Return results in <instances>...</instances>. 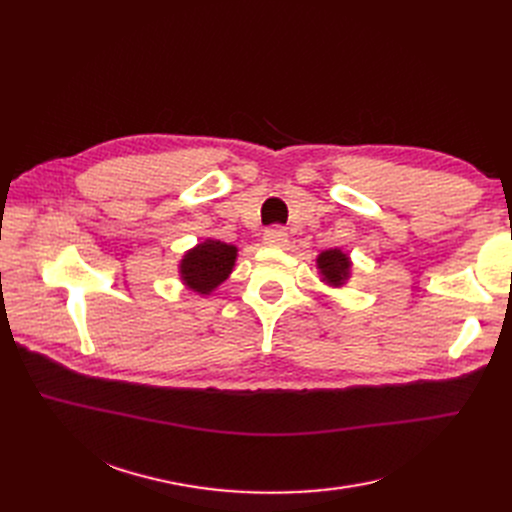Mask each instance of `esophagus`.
I'll use <instances>...</instances> for the list:
<instances>
[{
	"mask_svg": "<svg viewBox=\"0 0 512 512\" xmlns=\"http://www.w3.org/2000/svg\"><path fill=\"white\" fill-rule=\"evenodd\" d=\"M264 246L266 248H285L287 246V233L281 227H273L264 233Z\"/></svg>",
	"mask_w": 512,
	"mask_h": 512,
	"instance_id": "1",
	"label": "esophagus"
}]
</instances>
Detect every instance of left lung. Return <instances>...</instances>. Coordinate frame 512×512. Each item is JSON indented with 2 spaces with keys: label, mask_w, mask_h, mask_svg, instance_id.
I'll list each match as a JSON object with an SVG mask.
<instances>
[{
  "label": "left lung",
  "mask_w": 512,
  "mask_h": 512,
  "mask_svg": "<svg viewBox=\"0 0 512 512\" xmlns=\"http://www.w3.org/2000/svg\"><path fill=\"white\" fill-rule=\"evenodd\" d=\"M352 258L348 252L331 248L316 256V271H319L321 283L331 289H342L352 279Z\"/></svg>",
  "instance_id": "obj_1"
}]
</instances>
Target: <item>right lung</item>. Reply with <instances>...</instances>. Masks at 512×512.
<instances>
[{
	"label": "right lung",
	"mask_w": 512,
	"mask_h": 512,
	"mask_svg": "<svg viewBox=\"0 0 512 512\" xmlns=\"http://www.w3.org/2000/svg\"><path fill=\"white\" fill-rule=\"evenodd\" d=\"M237 252L239 250L233 243L206 237L181 256L177 264L181 283L193 294L202 298L210 296L233 273Z\"/></svg>",
	"instance_id": "add662e5"
}]
</instances>
